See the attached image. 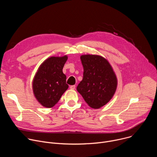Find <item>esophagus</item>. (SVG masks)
I'll use <instances>...</instances> for the list:
<instances>
[{"label":"esophagus","instance_id":"esophagus-1","mask_svg":"<svg viewBox=\"0 0 157 157\" xmlns=\"http://www.w3.org/2000/svg\"><path fill=\"white\" fill-rule=\"evenodd\" d=\"M70 87L71 89H75L76 88V86L75 85H72V86H70Z\"/></svg>","mask_w":157,"mask_h":157}]
</instances>
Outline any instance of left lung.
I'll return each instance as SVG.
<instances>
[{
	"label": "left lung",
	"instance_id": "left-lung-1",
	"mask_svg": "<svg viewBox=\"0 0 157 157\" xmlns=\"http://www.w3.org/2000/svg\"><path fill=\"white\" fill-rule=\"evenodd\" d=\"M80 58L84 72L77 91L89 106L99 109L114 96L117 85L116 76L108 61L101 56L84 55Z\"/></svg>",
	"mask_w": 157,
	"mask_h": 157
}]
</instances>
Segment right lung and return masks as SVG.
<instances>
[{"label": "right lung", "instance_id": "right-lung-1", "mask_svg": "<svg viewBox=\"0 0 157 157\" xmlns=\"http://www.w3.org/2000/svg\"><path fill=\"white\" fill-rule=\"evenodd\" d=\"M68 56H52L39 67L33 81V91L37 101L44 107H53L68 88L63 68Z\"/></svg>", "mask_w": 157, "mask_h": 157}]
</instances>
